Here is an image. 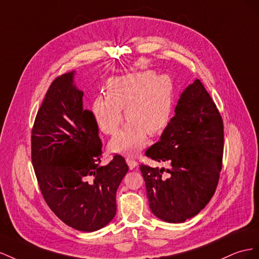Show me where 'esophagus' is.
Segmentation results:
<instances>
[{
  "label": "esophagus",
  "instance_id": "1",
  "mask_svg": "<svg viewBox=\"0 0 259 259\" xmlns=\"http://www.w3.org/2000/svg\"><path fill=\"white\" fill-rule=\"evenodd\" d=\"M125 162H127L131 170H132V169H135V168L138 166V161L135 160L134 158H131V157H127V158H125Z\"/></svg>",
  "mask_w": 259,
  "mask_h": 259
}]
</instances>
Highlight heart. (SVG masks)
I'll return each instance as SVG.
<instances>
[{
    "instance_id": "obj_1",
    "label": "heart",
    "mask_w": 259,
    "mask_h": 259,
    "mask_svg": "<svg viewBox=\"0 0 259 259\" xmlns=\"http://www.w3.org/2000/svg\"><path fill=\"white\" fill-rule=\"evenodd\" d=\"M107 97H99L92 104V115L99 129L114 135L122 122L123 108L129 122L109 143L113 152L134 154L146 143V134L156 136L170 121L174 83L168 75L153 71L115 77L106 84Z\"/></svg>"
}]
</instances>
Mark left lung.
I'll return each instance as SVG.
<instances>
[{"instance_id":"obj_1","label":"left lung","mask_w":259,"mask_h":259,"mask_svg":"<svg viewBox=\"0 0 259 259\" xmlns=\"http://www.w3.org/2000/svg\"><path fill=\"white\" fill-rule=\"evenodd\" d=\"M158 142L147 157L168 168L141 164L146 195L155 216L178 224L194 217L218 186L224 155V122L216 104L196 79L181 94Z\"/></svg>"}]
</instances>
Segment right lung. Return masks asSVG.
<instances>
[{"mask_svg": "<svg viewBox=\"0 0 259 259\" xmlns=\"http://www.w3.org/2000/svg\"><path fill=\"white\" fill-rule=\"evenodd\" d=\"M73 71L55 78L36 113L31 160L44 201L76 230L92 232L116 215V192L128 171L121 155L100 166L102 141Z\"/></svg>", "mask_w": 259, "mask_h": 259, "instance_id": "1", "label": "right lung"}]
</instances>
